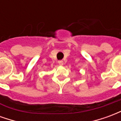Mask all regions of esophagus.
Masks as SVG:
<instances>
[{"mask_svg":"<svg viewBox=\"0 0 121 121\" xmlns=\"http://www.w3.org/2000/svg\"><path fill=\"white\" fill-rule=\"evenodd\" d=\"M58 63H59V65H63V61H58Z\"/></svg>","mask_w":121,"mask_h":121,"instance_id":"esophagus-1","label":"esophagus"}]
</instances>
